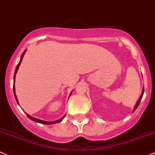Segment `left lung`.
Wrapping results in <instances>:
<instances>
[{
  "label": "left lung",
  "instance_id": "1",
  "mask_svg": "<svg viewBox=\"0 0 155 155\" xmlns=\"http://www.w3.org/2000/svg\"><path fill=\"white\" fill-rule=\"evenodd\" d=\"M143 92H144V88H143V91H142L141 96L140 97V98H139V100H138V102H137V103H136V105H135V107H134V109H133V112H134V111H135V110H136V108H137V107H138L139 104H140V100H141L142 97H143Z\"/></svg>",
  "mask_w": 155,
  "mask_h": 155
}]
</instances>
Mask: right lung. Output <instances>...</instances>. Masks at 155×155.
I'll return each instance as SVG.
<instances>
[{
    "mask_svg": "<svg viewBox=\"0 0 155 155\" xmlns=\"http://www.w3.org/2000/svg\"><path fill=\"white\" fill-rule=\"evenodd\" d=\"M25 51L23 52V53H22V55H21V58H20V62H19L18 64H17V67H16V69H15V75H14V85H13V91H14V94H15V99H16V101H17V103H18V100H17V96H16V94H15V78H16V73L17 72V70H18V69H19V67H20V64H21V61H22V58H23V56H24V55H25ZM71 94H72V92H71ZM71 94H70V95H71ZM26 115H27V116H28V117L29 118V119L32 120V121H36V122H37V123H40V124H56V123H58V122H60V121H61L62 120L64 119V118L65 117V116H66V115H64V116H63V117H62V118H61L60 119L57 120V121H43V120H40V119H36V118H34V117H32V116H31L30 115H28V114H26Z\"/></svg>",
    "mask_w": 155,
    "mask_h": 155,
    "instance_id": "obj_1",
    "label": "right lung"
}]
</instances>
